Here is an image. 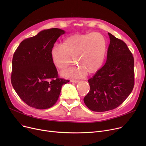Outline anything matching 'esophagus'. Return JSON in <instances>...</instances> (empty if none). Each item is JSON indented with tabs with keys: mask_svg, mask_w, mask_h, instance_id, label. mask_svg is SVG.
Masks as SVG:
<instances>
[{
	"mask_svg": "<svg viewBox=\"0 0 146 146\" xmlns=\"http://www.w3.org/2000/svg\"><path fill=\"white\" fill-rule=\"evenodd\" d=\"M71 82H73V83H76L79 82V80H71Z\"/></svg>",
	"mask_w": 146,
	"mask_h": 146,
	"instance_id": "obj_1",
	"label": "esophagus"
}]
</instances>
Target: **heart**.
<instances>
[{
  "label": "heart",
  "instance_id": "heart-1",
  "mask_svg": "<svg viewBox=\"0 0 146 146\" xmlns=\"http://www.w3.org/2000/svg\"><path fill=\"white\" fill-rule=\"evenodd\" d=\"M61 47L51 50L52 63L61 71L65 70L73 61L78 65L63 73L65 77L79 78L94 74L104 64L108 50V41L101 33L74 34L67 37Z\"/></svg>",
  "mask_w": 146,
  "mask_h": 146
}]
</instances>
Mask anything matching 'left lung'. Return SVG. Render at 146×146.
<instances>
[{
  "label": "left lung",
  "instance_id": "left-lung-1",
  "mask_svg": "<svg viewBox=\"0 0 146 146\" xmlns=\"http://www.w3.org/2000/svg\"><path fill=\"white\" fill-rule=\"evenodd\" d=\"M110 44L105 65L88 80L89 93L83 101L95 112L117 108L127 98L134 86V60L127 44L110 33Z\"/></svg>",
  "mask_w": 146,
  "mask_h": 146
}]
</instances>
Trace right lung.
Masks as SVG:
<instances>
[{
  "label": "right lung",
  "instance_id": "add662e5",
  "mask_svg": "<svg viewBox=\"0 0 146 146\" xmlns=\"http://www.w3.org/2000/svg\"><path fill=\"white\" fill-rule=\"evenodd\" d=\"M64 33L56 28L43 30L23 40L13 54L12 86L22 100L34 108L45 110L54 105L61 86L69 82L58 77L50 54Z\"/></svg>",
  "mask_w": 146,
  "mask_h": 146
}]
</instances>
